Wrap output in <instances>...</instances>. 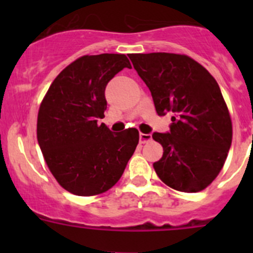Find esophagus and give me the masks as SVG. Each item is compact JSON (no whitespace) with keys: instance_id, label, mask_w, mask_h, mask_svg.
I'll list each match as a JSON object with an SVG mask.
<instances>
[{"instance_id":"obj_1","label":"esophagus","mask_w":253,"mask_h":253,"mask_svg":"<svg viewBox=\"0 0 253 253\" xmlns=\"http://www.w3.org/2000/svg\"><path fill=\"white\" fill-rule=\"evenodd\" d=\"M152 141V136L150 134H145V133H139V142L142 143V144H144V143Z\"/></svg>"}]
</instances>
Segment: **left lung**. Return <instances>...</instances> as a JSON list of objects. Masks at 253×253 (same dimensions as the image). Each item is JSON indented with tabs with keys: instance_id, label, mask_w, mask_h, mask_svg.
<instances>
[{
	"instance_id": "1",
	"label": "left lung",
	"mask_w": 253,
	"mask_h": 253,
	"mask_svg": "<svg viewBox=\"0 0 253 253\" xmlns=\"http://www.w3.org/2000/svg\"><path fill=\"white\" fill-rule=\"evenodd\" d=\"M128 57L149 88L157 114H172L169 133H153L164 150L153 164L155 172L176 191H203L223 169L233 141L231 117L218 83L187 55L152 52Z\"/></svg>"
}]
</instances>
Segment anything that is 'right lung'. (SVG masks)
Here are the masks:
<instances>
[{
    "instance_id": "right-lung-1",
    "label": "right lung",
    "mask_w": 253,
    "mask_h": 253,
    "mask_svg": "<svg viewBox=\"0 0 253 253\" xmlns=\"http://www.w3.org/2000/svg\"><path fill=\"white\" fill-rule=\"evenodd\" d=\"M125 67L131 65L121 53L82 56L53 79L40 104V149L56 181L73 195L110 190L138 144L137 128L112 133L98 124L108 105L106 84Z\"/></svg>"
}]
</instances>
